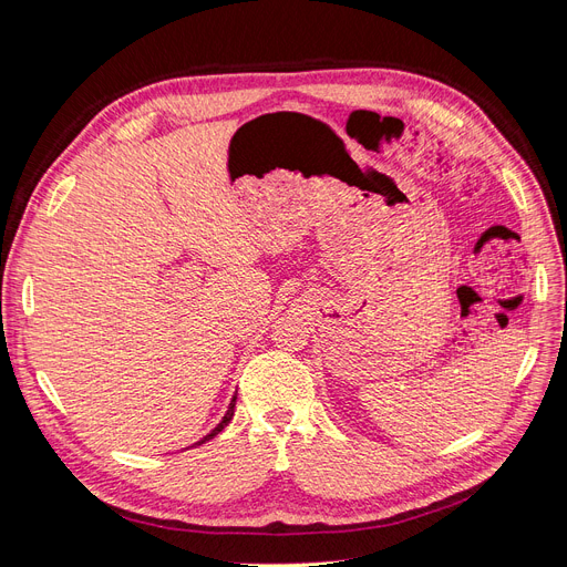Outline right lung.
Instances as JSON below:
<instances>
[{"instance_id":"right-lung-1","label":"right lung","mask_w":567,"mask_h":567,"mask_svg":"<svg viewBox=\"0 0 567 567\" xmlns=\"http://www.w3.org/2000/svg\"><path fill=\"white\" fill-rule=\"evenodd\" d=\"M234 406H236V395L231 398V402H229V406H227V413L223 415V421H220V423H218V425H216L212 432H208V434H206L202 441H197V445H199V443H204V441H208V439H214L218 432H223V430L227 427V423L231 421V415H234Z\"/></svg>"}]
</instances>
